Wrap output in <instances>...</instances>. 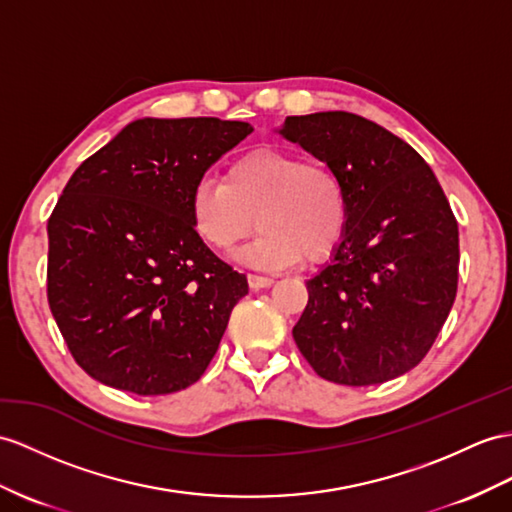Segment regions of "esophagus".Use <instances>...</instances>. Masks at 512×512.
<instances>
[{
    "mask_svg": "<svg viewBox=\"0 0 512 512\" xmlns=\"http://www.w3.org/2000/svg\"><path fill=\"white\" fill-rule=\"evenodd\" d=\"M247 282H249V286H252L254 291L267 289V286H271V284H273V280H271V278H267V276H258V273H249V276H247Z\"/></svg>",
    "mask_w": 512,
    "mask_h": 512,
    "instance_id": "esophagus-1",
    "label": "esophagus"
}]
</instances>
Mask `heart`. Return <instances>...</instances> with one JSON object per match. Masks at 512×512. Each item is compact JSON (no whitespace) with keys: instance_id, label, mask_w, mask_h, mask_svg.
<instances>
[{"instance_id":"b5f03b06","label":"heart","mask_w":512,"mask_h":512,"mask_svg":"<svg viewBox=\"0 0 512 512\" xmlns=\"http://www.w3.org/2000/svg\"><path fill=\"white\" fill-rule=\"evenodd\" d=\"M345 217L343 184L328 165L273 147L239 156L226 180L202 178L191 193L193 226L213 247H234L258 223L263 232L243 258L263 267L326 258Z\"/></svg>"}]
</instances>
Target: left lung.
Instances as JSON below:
<instances>
[{
	"mask_svg": "<svg viewBox=\"0 0 512 512\" xmlns=\"http://www.w3.org/2000/svg\"><path fill=\"white\" fill-rule=\"evenodd\" d=\"M278 132L339 176L347 208L330 263L306 282L299 352L336 384L402 376L456 297L458 223L439 180L400 136L352 112L286 117Z\"/></svg>",
	"mask_w": 512,
	"mask_h": 512,
	"instance_id": "obj_1",
	"label": "left lung"
}]
</instances>
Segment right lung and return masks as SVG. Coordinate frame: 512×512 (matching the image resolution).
Returning a JSON list of instances; mask_svg holds the SVG:
<instances>
[{
    "label": "right lung",
    "instance_id": "add662e5",
    "mask_svg": "<svg viewBox=\"0 0 512 512\" xmlns=\"http://www.w3.org/2000/svg\"><path fill=\"white\" fill-rule=\"evenodd\" d=\"M252 132L217 117L136 119L67 182L47 221V299L91 378L136 395L202 378L247 278L199 239L191 193Z\"/></svg>",
    "mask_w": 512,
    "mask_h": 512
}]
</instances>
